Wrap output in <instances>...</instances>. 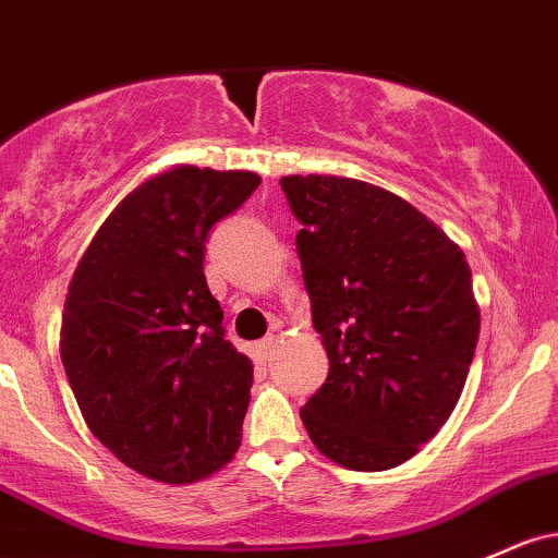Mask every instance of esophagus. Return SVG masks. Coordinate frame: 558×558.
Returning <instances> with one entry per match:
<instances>
[{"label": "esophagus", "mask_w": 558, "mask_h": 558, "mask_svg": "<svg viewBox=\"0 0 558 558\" xmlns=\"http://www.w3.org/2000/svg\"><path fill=\"white\" fill-rule=\"evenodd\" d=\"M275 344H278V339H275V336H265V339L256 344V354H259L262 360H269V357H272V352H275Z\"/></svg>", "instance_id": "34e87169"}]
</instances>
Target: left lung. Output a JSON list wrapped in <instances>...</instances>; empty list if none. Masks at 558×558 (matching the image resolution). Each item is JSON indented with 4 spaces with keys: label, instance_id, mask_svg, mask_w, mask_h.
I'll return each mask as SVG.
<instances>
[{
    "label": "left lung",
    "instance_id": "obj_1",
    "mask_svg": "<svg viewBox=\"0 0 558 558\" xmlns=\"http://www.w3.org/2000/svg\"><path fill=\"white\" fill-rule=\"evenodd\" d=\"M280 187L302 222L296 254L330 363L304 428L347 469L400 466L450 418L474 360L466 256L389 190L323 174Z\"/></svg>",
    "mask_w": 558,
    "mask_h": 558
}]
</instances>
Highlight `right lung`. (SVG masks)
Listing matches in <instances>:
<instances>
[{"label": "right lung", "mask_w": 558, "mask_h": 558, "mask_svg": "<svg viewBox=\"0 0 558 558\" xmlns=\"http://www.w3.org/2000/svg\"><path fill=\"white\" fill-rule=\"evenodd\" d=\"M259 182L254 171H163L116 206L73 272L65 376L92 434L150 480H204L241 448L254 368L225 339L204 254L214 225Z\"/></svg>", "instance_id": "right-lung-1"}]
</instances>
